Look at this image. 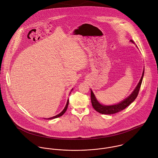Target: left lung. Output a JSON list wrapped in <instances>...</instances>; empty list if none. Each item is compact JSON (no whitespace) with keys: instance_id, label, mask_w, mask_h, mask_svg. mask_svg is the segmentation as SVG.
Instances as JSON below:
<instances>
[{"instance_id":"1","label":"left lung","mask_w":158,"mask_h":158,"mask_svg":"<svg viewBox=\"0 0 158 158\" xmlns=\"http://www.w3.org/2000/svg\"><path fill=\"white\" fill-rule=\"evenodd\" d=\"M131 41L132 43H134V41L132 40H131ZM143 74H144V69H143L141 79H140L138 85H137V87L133 91V92L129 95V96H128L125 99H124L123 101H122L121 102H120L117 104H115V105L104 106V105L99 104L98 102V101H97V99H96L94 94L92 92V91L91 90V102H92V106L94 108V109L98 112L102 114H114L117 113V112H120L121 110L125 109L135 99V98H137V95L139 94V90L140 89V86L142 84Z\"/></svg>"}]
</instances>
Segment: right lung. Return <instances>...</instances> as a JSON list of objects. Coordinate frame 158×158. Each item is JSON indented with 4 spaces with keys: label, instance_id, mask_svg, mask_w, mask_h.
Here are the masks:
<instances>
[{
    "label": "right lung",
    "instance_id": "obj_1",
    "mask_svg": "<svg viewBox=\"0 0 158 158\" xmlns=\"http://www.w3.org/2000/svg\"><path fill=\"white\" fill-rule=\"evenodd\" d=\"M72 90H73V89H72ZM68 104H69V99H68V101H67V102H66V106H65V107L64 108V109H63V111H62V112H60L59 114H58V115H56V116H54V117H51V118H48V120H51V119L56 118H58V117H61L62 115H63V114H64V112H66V110L67 108H68Z\"/></svg>",
    "mask_w": 158,
    "mask_h": 158
}]
</instances>
